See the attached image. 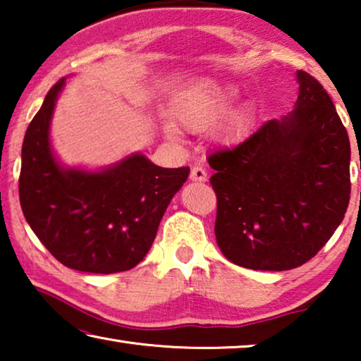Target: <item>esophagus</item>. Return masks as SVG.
Returning a JSON list of instances; mask_svg holds the SVG:
<instances>
[{
  "label": "esophagus",
  "mask_w": 361,
  "mask_h": 361,
  "mask_svg": "<svg viewBox=\"0 0 361 361\" xmlns=\"http://www.w3.org/2000/svg\"><path fill=\"white\" fill-rule=\"evenodd\" d=\"M207 170L200 166H195L191 169V173H189V178L192 181H207Z\"/></svg>",
  "instance_id": "1"
}]
</instances>
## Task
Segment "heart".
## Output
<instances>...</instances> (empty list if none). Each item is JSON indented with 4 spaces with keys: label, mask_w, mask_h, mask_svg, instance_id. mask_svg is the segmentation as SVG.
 I'll return each mask as SVG.
<instances>
[{
    "label": "heart",
    "mask_w": 361,
    "mask_h": 361,
    "mask_svg": "<svg viewBox=\"0 0 361 361\" xmlns=\"http://www.w3.org/2000/svg\"><path fill=\"white\" fill-rule=\"evenodd\" d=\"M239 100V90L229 84L218 81H202L189 89L176 100L173 116L178 124L186 130L199 132L215 126L228 114ZM234 130H240L242 118L231 121ZM170 133L173 130L170 129Z\"/></svg>",
    "instance_id": "1"
}]
</instances>
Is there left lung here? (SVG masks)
Segmentation results:
<instances>
[{
    "mask_svg": "<svg viewBox=\"0 0 361 361\" xmlns=\"http://www.w3.org/2000/svg\"><path fill=\"white\" fill-rule=\"evenodd\" d=\"M298 81L295 111L209 156L218 247L255 271L302 266L349 207V135L323 85L302 70Z\"/></svg>",
    "mask_w": 361,
    "mask_h": 361,
    "instance_id": "1",
    "label": "left lung"
}]
</instances>
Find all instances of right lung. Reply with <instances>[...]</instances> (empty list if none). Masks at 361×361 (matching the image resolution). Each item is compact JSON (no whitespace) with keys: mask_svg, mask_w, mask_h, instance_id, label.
I'll list each match as a JSON object with an SVG mask.
<instances>
[{"mask_svg":"<svg viewBox=\"0 0 361 361\" xmlns=\"http://www.w3.org/2000/svg\"><path fill=\"white\" fill-rule=\"evenodd\" d=\"M63 82L52 85L23 138V215L63 266L92 274L129 271L148 253L189 167L162 169L142 154L97 173L60 167L49 146V122Z\"/></svg>","mask_w":361,"mask_h":361,"instance_id":"right-lung-1","label":"right lung"}]
</instances>
